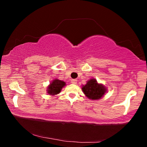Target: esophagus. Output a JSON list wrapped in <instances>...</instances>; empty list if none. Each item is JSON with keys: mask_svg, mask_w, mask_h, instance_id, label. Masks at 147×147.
Listing matches in <instances>:
<instances>
[{"mask_svg": "<svg viewBox=\"0 0 147 147\" xmlns=\"http://www.w3.org/2000/svg\"><path fill=\"white\" fill-rule=\"evenodd\" d=\"M71 82L72 84H76L77 83V80H76V79H72Z\"/></svg>", "mask_w": 147, "mask_h": 147, "instance_id": "esophagus-1", "label": "esophagus"}]
</instances>
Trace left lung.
Masks as SVG:
<instances>
[{"label": "left lung", "mask_w": 147, "mask_h": 147, "mask_svg": "<svg viewBox=\"0 0 147 147\" xmlns=\"http://www.w3.org/2000/svg\"><path fill=\"white\" fill-rule=\"evenodd\" d=\"M82 91L86 96L91 100H99L106 93V88L98 84L95 79H90L85 86H82Z\"/></svg>", "instance_id": "left-lung-1"}]
</instances>
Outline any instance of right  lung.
Returning a JSON list of instances; mask_svg holds the SVG:
<instances>
[{"mask_svg": "<svg viewBox=\"0 0 147 147\" xmlns=\"http://www.w3.org/2000/svg\"><path fill=\"white\" fill-rule=\"evenodd\" d=\"M66 84L63 81L59 80L58 79L54 80L47 87V93L50 95H56L60 93L62 88Z\"/></svg>", "mask_w": 147, "mask_h": 147, "instance_id": "obj_1", "label": "right lung"}]
</instances>
